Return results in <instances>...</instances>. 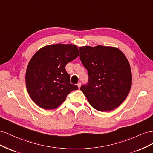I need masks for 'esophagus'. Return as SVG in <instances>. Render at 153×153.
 <instances>
[{
    "instance_id": "obj_1",
    "label": "esophagus",
    "mask_w": 153,
    "mask_h": 153,
    "mask_svg": "<svg viewBox=\"0 0 153 153\" xmlns=\"http://www.w3.org/2000/svg\"><path fill=\"white\" fill-rule=\"evenodd\" d=\"M77 86H78V89H80V87H81V83L80 82V83H78L77 84Z\"/></svg>"
}]
</instances>
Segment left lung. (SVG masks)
Listing matches in <instances>:
<instances>
[{"mask_svg":"<svg viewBox=\"0 0 153 153\" xmlns=\"http://www.w3.org/2000/svg\"><path fill=\"white\" fill-rule=\"evenodd\" d=\"M80 58L89 75L80 90L96 110L110 111L121 105L131 89L132 75L128 59L121 50L98 45L79 48Z\"/></svg>","mask_w":153,"mask_h":153,"instance_id":"1","label":"left lung"}]
</instances>
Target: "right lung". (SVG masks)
Masks as SVG:
<instances>
[{
	"label": "right lung",
	"instance_id": "add662e5",
	"mask_svg": "<svg viewBox=\"0 0 153 153\" xmlns=\"http://www.w3.org/2000/svg\"><path fill=\"white\" fill-rule=\"evenodd\" d=\"M78 55L75 45L55 44L41 48L27 66L25 82L28 93L34 102L45 110L57 108L68 94L78 87L69 83L66 65Z\"/></svg>",
	"mask_w": 153,
	"mask_h": 153
}]
</instances>
